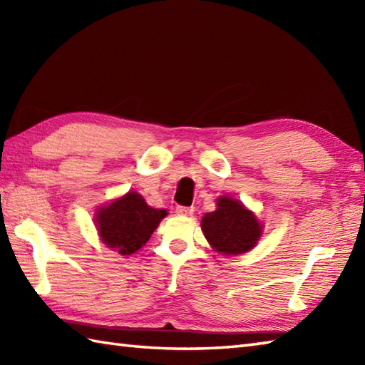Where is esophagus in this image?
<instances>
[{
    "instance_id": "34e87169",
    "label": "esophagus",
    "mask_w": 365,
    "mask_h": 365,
    "mask_svg": "<svg viewBox=\"0 0 365 365\" xmlns=\"http://www.w3.org/2000/svg\"><path fill=\"white\" fill-rule=\"evenodd\" d=\"M175 212H177V215H182V216H191L192 215V207H183V205H178L177 208H175Z\"/></svg>"
}]
</instances>
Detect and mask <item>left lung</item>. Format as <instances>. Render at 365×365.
Instances as JSON below:
<instances>
[{"instance_id":"obj_1","label":"left lung","mask_w":365,"mask_h":365,"mask_svg":"<svg viewBox=\"0 0 365 365\" xmlns=\"http://www.w3.org/2000/svg\"><path fill=\"white\" fill-rule=\"evenodd\" d=\"M200 227L213 250L224 255L251 251L263 229L255 215L230 196H221L216 200V210L204 215Z\"/></svg>"}]
</instances>
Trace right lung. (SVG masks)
Here are the masks:
<instances>
[{
  "mask_svg": "<svg viewBox=\"0 0 365 365\" xmlns=\"http://www.w3.org/2000/svg\"><path fill=\"white\" fill-rule=\"evenodd\" d=\"M168 215L166 210L147 205L136 191L100 207L96 213V226L100 240L122 255L135 254L149 242L153 230Z\"/></svg>",
  "mask_w": 365,
  "mask_h": 365,
  "instance_id": "right-lung-1",
  "label": "right lung"
}]
</instances>
